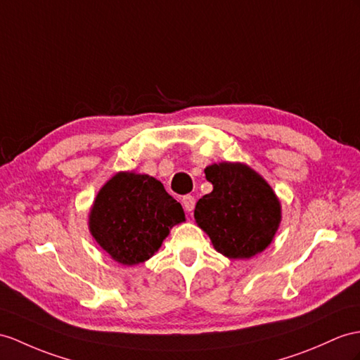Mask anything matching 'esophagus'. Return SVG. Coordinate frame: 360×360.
Segmentation results:
<instances>
[{"label": "esophagus", "mask_w": 360, "mask_h": 360, "mask_svg": "<svg viewBox=\"0 0 360 360\" xmlns=\"http://www.w3.org/2000/svg\"><path fill=\"white\" fill-rule=\"evenodd\" d=\"M181 203H183V207H185L186 212H192L195 207V198L192 195H185L181 198Z\"/></svg>", "instance_id": "1"}]
</instances>
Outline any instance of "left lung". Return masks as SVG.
I'll return each instance as SVG.
<instances>
[{
  "instance_id": "1",
  "label": "left lung",
  "mask_w": 360,
  "mask_h": 360,
  "mask_svg": "<svg viewBox=\"0 0 360 360\" xmlns=\"http://www.w3.org/2000/svg\"><path fill=\"white\" fill-rule=\"evenodd\" d=\"M212 192L197 201L194 217L214 249L231 259H249L266 250L281 224V201L250 166L221 162L207 166Z\"/></svg>"
}]
</instances>
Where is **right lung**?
<instances>
[{
	"label": "right lung",
	"instance_id": "obj_1",
	"mask_svg": "<svg viewBox=\"0 0 360 360\" xmlns=\"http://www.w3.org/2000/svg\"><path fill=\"white\" fill-rule=\"evenodd\" d=\"M177 200L148 174L120 171L105 183L89 214V229L119 264L136 266L160 249L175 224L185 221Z\"/></svg>",
	"mask_w": 360,
	"mask_h": 360
}]
</instances>
